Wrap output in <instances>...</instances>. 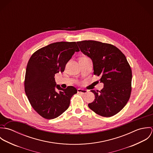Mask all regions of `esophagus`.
Instances as JSON below:
<instances>
[{
	"instance_id": "1",
	"label": "esophagus",
	"mask_w": 153,
	"mask_h": 153,
	"mask_svg": "<svg viewBox=\"0 0 153 153\" xmlns=\"http://www.w3.org/2000/svg\"><path fill=\"white\" fill-rule=\"evenodd\" d=\"M77 91H78V93H81V94H87L88 92L87 90L82 89H81V88L78 89Z\"/></svg>"
}]
</instances>
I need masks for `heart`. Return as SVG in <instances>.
Here are the masks:
<instances>
[{"instance_id":"obj_1","label":"heart","mask_w":153,"mask_h":153,"mask_svg":"<svg viewBox=\"0 0 153 153\" xmlns=\"http://www.w3.org/2000/svg\"><path fill=\"white\" fill-rule=\"evenodd\" d=\"M84 58H86V57H84Z\"/></svg>"}]
</instances>
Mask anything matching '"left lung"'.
Here are the masks:
<instances>
[{
    "label": "left lung",
    "instance_id": "1",
    "mask_svg": "<svg viewBox=\"0 0 153 153\" xmlns=\"http://www.w3.org/2000/svg\"><path fill=\"white\" fill-rule=\"evenodd\" d=\"M81 51L91 59L94 74L101 76L104 88L91 90L94 101L88 107L96 114L110 117L127 104L131 92L132 71L126 56L115 46L95 41L76 42Z\"/></svg>",
    "mask_w": 153,
    "mask_h": 153
}]
</instances>
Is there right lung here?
I'll use <instances>...</instances> for the list:
<instances>
[{"label": "right lung", "instance_id": "obj_1", "mask_svg": "<svg viewBox=\"0 0 153 153\" xmlns=\"http://www.w3.org/2000/svg\"><path fill=\"white\" fill-rule=\"evenodd\" d=\"M79 51L75 42H59L38 49L30 58L26 69L25 91L32 108L44 118L61 115L77 93L72 86L63 89L56 85L55 75L63 72L67 62Z\"/></svg>", "mask_w": 153, "mask_h": 153}]
</instances>
